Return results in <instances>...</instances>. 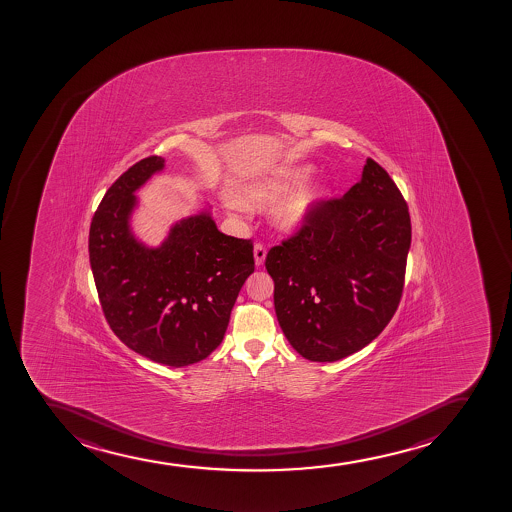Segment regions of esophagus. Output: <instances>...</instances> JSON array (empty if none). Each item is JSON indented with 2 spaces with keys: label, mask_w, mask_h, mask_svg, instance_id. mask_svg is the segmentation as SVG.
I'll list each match as a JSON object with an SVG mask.
<instances>
[{
  "label": "esophagus",
  "mask_w": 512,
  "mask_h": 512,
  "mask_svg": "<svg viewBox=\"0 0 512 512\" xmlns=\"http://www.w3.org/2000/svg\"><path fill=\"white\" fill-rule=\"evenodd\" d=\"M264 259H266V249H264L261 244H256V246H254V263H256L258 268L263 266Z\"/></svg>",
  "instance_id": "obj_1"
}]
</instances>
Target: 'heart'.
Instances as JSON below:
<instances>
[{"instance_id":"obj_1","label":"heart","mask_w":512,"mask_h":512,"mask_svg":"<svg viewBox=\"0 0 512 512\" xmlns=\"http://www.w3.org/2000/svg\"><path fill=\"white\" fill-rule=\"evenodd\" d=\"M312 173L313 167L307 163L276 168L237 187L232 204L246 210H263L276 204L271 224L276 231L291 236L310 226L334 197V187L327 180L304 183Z\"/></svg>"}]
</instances>
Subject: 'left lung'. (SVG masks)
Segmentation results:
<instances>
[{
	"label": "left lung",
	"instance_id": "left-lung-1",
	"mask_svg": "<svg viewBox=\"0 0 512 512\" xmlns=\"http://www.w3.org/2000/svg\"><path fill=\"white\" fill-rule=\"evenodd\" d=\"M409 246L408 205L367 158L361 182L266 256L291 347L308 361L334 362L371 344L398 308Z\"/></svg>",
	"mask_w": 512,
	"mask_h": 512
}]
</instances>
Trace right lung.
Wrapping results in <instances>:
<instances>
[{
    "label": "right lung",
    "mask_w": 512,
    "mask_h": 512,
    "mask_svg": "<svg viewBox=\"0 0 512 512\" xmlns=\"http://www.w3.org/2000/svg\"><path fill=\"white\" fill-rule=\"evenodd\" d=\"M165 158L148 156L109 187L89 231V261L104 317L123 344L163 366L202 361L219 347L254 271L253 244L217 229L210 205L173 222L160 246L136 237V192Z\"/></svg>",
    "instance_id": "add662e5"
}]
</instances>
